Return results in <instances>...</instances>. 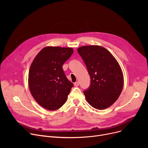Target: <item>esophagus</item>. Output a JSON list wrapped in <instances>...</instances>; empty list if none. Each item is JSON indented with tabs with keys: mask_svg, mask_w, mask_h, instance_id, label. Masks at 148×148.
I'll return each instance as SVG.
<instances>
[{
	"mask_svg": "<svg viewBox=\"0 0 148 148\" xmlns=\"http://www.w3.org/2000/svg\"><path fill=\"white\" fill-rule=\"evenodd\" d=\"M74 84V86H78L79 85V82H75Z\"/></svg>",
	"mask_w": 148,
	"mask_h": 148,
	"instance_id": "1",
	"label": "esophagus"
}]
</instances>
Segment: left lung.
<instances>
[{
    "instance_id": "1",
    "label": "left lung",
    "mask_w": 148,
    "mask_h": 148,
    "mask_svg": "<svg viewBox=\"0 0 148 148\" xmlns=\"http://www.w3.org/2000/svg\"><path fill=\"white\" fill-rule=\"evenodd\" d=\"M86 65L90 84L83 91L88 103L103 110L118 99L123 86V76L117 60L106 49L99 45L82 46L77 49Z\"/></svg>"
}]
</instances>
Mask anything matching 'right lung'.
I'll list each match as a JSON object with an SVG mask.
<instances>
[{"label":"right lung","mask_w":148,"mask_h":148,"mask_svg":"<svg viewBox=\"0 0 148 148\" xmlns=\"http://www.w3.org/2000/svg\"><path fill=\"white\" fill-rule=\"evenodd\" d=\"M72 48L46 47L35 58L29 72V87L36 101L49 110H55L68 99L73 84L62 68L73 53Z\"/></svg>","instance_id":"add662e5"}]
</instances>
